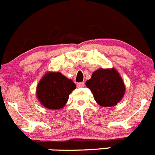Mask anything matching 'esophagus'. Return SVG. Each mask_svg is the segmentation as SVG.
Segmentation results:
<instances>
[{"mask_svg":"<svg viewBox=\"0 0 155 155\" xmlns=\"http://www.w3.org/2000/svg\"><path fill=\"white\" fill-rule=\"evenodd\" d=\"M84 86H85L84 82H79V83H77V87L80 88V87H84Z\"/></svg>","mask_w":155,"mask_h":155,"instance_id":"34e87169","label":"esophagus"}]
</instances>
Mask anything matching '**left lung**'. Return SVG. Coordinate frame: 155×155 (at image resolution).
Segmentation results:
<instances>
[{
    "mask_svg": "<svg viewBox=\"0 0 155 155\" xmlns=\"http://www.w3.org/2000/svg\"><path fill=\"white\" fill-rule=\"evenodd\" d=\"M86 86L92 92L94 99L103 107L115 106L123 98L125 87L115 69H99L95 71Z\"/></svg>",
    "mask_w": 155,
    "mask_h": 155,
    "instance_id": "1",
    "label": "left lung"
}]
</instances>
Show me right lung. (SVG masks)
<instances>
[{"label":"right lung","mask_w":155,"mask_h":155,"mask_svg":"<svg viewBox=\"0 0 155 155\" xmlns=\"http://www.w3.org/2000/svg\"><path fill=\"white\" fill-rule=\"evenodd\" d=\"M76 88L70 79L61 73H47L37 87V96L40 103L50 109L61 108L66 105L69 95Z\"/></svg>","instance_id":"1"}]
</instances>
